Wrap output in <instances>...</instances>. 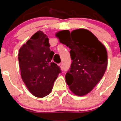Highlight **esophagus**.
<instances>
[{
	"instance_id": "34e87169",
	"label": "esophagus",
	"mask_w": 121,
	"mask_h": 121,
	"mask_svg": "<svg viewBox=\"0 0 121 121\" xmlns=\"http://www.w3.org/2000/svg\"><path fill=\"white\" fill-rule=\"evenodd\" d=\"M59 66H60V68H61V69H62V70H63V64H59Z\"/></svg>"
}]
</instances>
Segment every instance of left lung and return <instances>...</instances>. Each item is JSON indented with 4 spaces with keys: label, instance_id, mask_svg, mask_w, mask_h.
Listing matches in <instances>:
<instances>
[{
    "label": "left lung",
    "instance_id": "obj_1",
    "mask_svg": "<svg viewBox=\"0 0 121 121\" xmlns=\"http://www.w3.org/2000/svg\"><path fill=\"white\" fill-rule=\"evenodd\" d=\"M60 42L70 48L73 60L65 74V81L72 92L84 96L101 80L108 65L105 47L90 31L85 29L62 30L56 35Z\"/></svg>",
    "mask_w": 121,
    "mask_h": 121
}]
</instances>
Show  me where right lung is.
<instances>
[{
  "label": "right lung",
  "instance_id": "obj_1",
  "mask_svg": "<svg viewBox=\"0 0 121 121\" xmlns=\"http://www.w3.org/2000/svg\"><path fill=\"white\" fill-rule=\"evenodd\" d=\"M50 46L47 35L40 30L22 46L18 54L22 79L29 91L38 98L51 93L61 73L59 67L52 61L54 53Z\"/></svg>",
  "mask_w": 121,
  "mask_h": 121
}]
</instances>
